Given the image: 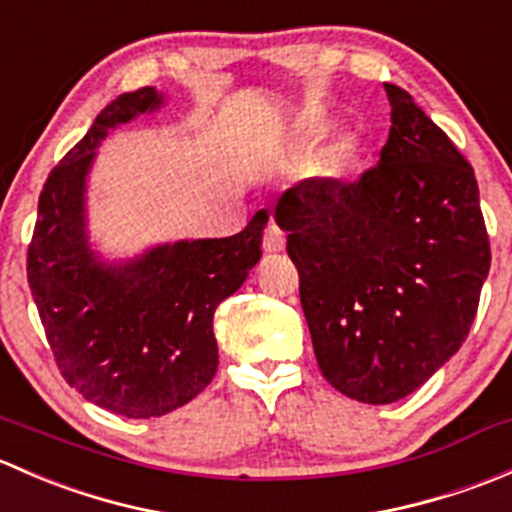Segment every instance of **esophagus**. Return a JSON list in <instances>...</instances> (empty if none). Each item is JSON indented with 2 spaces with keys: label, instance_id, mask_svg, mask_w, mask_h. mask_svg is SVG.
<instances>
[{
  "label": "esophagus",
  "instance_id": "obj_1",
  "mask_svg": "<svg viewBox=\"0 0 512 512\" xmlns=\"http://www.w3.org/2000/svg\"><path fill=\"white\" fill-rule=\"evenodd\" d=\"M262 247H265V252H270V255L282 252L285 250V232H282L275 223H270L265 230V237H262Z\"/></svg>",
  "mask_w": 512,
  "mask_h": 512
}]
</instances>
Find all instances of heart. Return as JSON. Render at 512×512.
Segmentation results:
<instances>
[{
	"mask_svg": "<svg viewBox=\"0 0 512 512\" xmlns=\"http://www.w3.org/2000/svg\"><path fill=\"white\" fill-rule=\"evenodd\" d=\"M334 165H337V160H334Z\"/></svg>",
	"mask_w": 512,
	"mask_h": 512,
	"instance_id": "1",
	"label": "heart"
}]
</instances>
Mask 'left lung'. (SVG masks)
I'll list each match as a JSON object with an SVG mask.
<instances>
[{
	"mask_svg": "<svg viewBox=\"0 0 512 512\" xmlns=\"http://www.w3.org/2000/svg\"><path fill=\"white\" fill-rule=\"evenodd\" d=\"M379 163L352 183L287 188L275 223L324 379L361 404H391L461 349L490 270L471 163L399 86Z\"/></svg>",
	"mask_w": 512,
	"mask_h": 512,
	"instance_id": "left-lung-1",
	"label": "left lung"
}]
</instances>
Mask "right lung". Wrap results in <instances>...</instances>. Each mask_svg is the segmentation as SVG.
<instances>
[{
    "label": "right lung",
    "mask_w": 512,
    "mask_h": 512,
    "mask_svg": "<svg viewBox=\"0 0 512 512\" xmlns=\"http://www.w3.org/2000/svg\"><path fill=\"white\" fill-rule=\"evenodd\" d=\"M158 103L146 86L98 113L46 178L27 252V280L61 376L86 401L126 418L180 409L213 381V314L262 257L267 223L260 210L232 237L175 242L123 267L98 265L84 235L94 148Z\"/></svg>",
    "instance_id": "add662e5"
}]
</instances>
